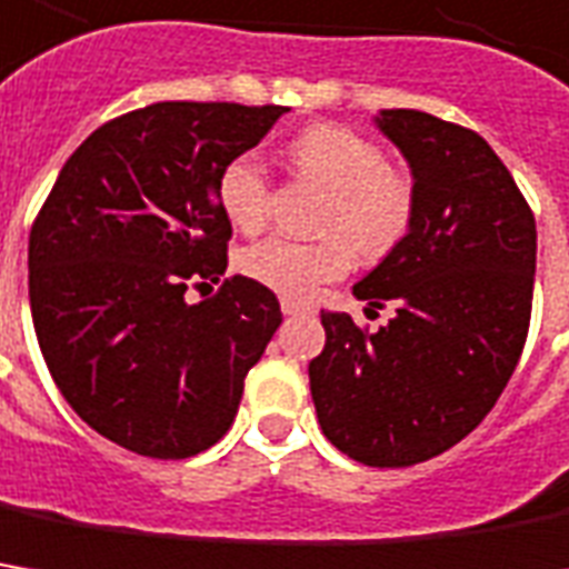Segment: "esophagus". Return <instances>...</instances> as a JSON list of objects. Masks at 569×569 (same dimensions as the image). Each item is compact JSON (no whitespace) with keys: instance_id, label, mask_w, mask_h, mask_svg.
Instances as JSON below:
<instances>
[{"instance_id":"1","label":"esophagus","mask_w":569,"mask_h":569,"mask_svg":"<svg viewBox=\"0 0 569 569\" xmlns=\"http://www.w3.org/2000/svg\"><path fill=\"white\" fill-rule=\"evenodd\" d=\"M281 312L284 316H300V312H312L307 303H300V300H291V297H281Z\"/></svg>"}]
</instances>
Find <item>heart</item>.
I'll use <instances>...</instances> for the list:
<instances>
[{
  "label": "heart",
  "instance_id": "1",
  "mask_svg": "<svg viewBox=\"0 0 569 569\" xmlns=\"http://www.w3.org/2000/svg\"><path fill=\"white\" fill-rule=\"evenodd\" d=\"M288 162L300 178L331 190L319 222L326 238H266L247 247L240 269L259 284L291 300H310L322 284L347 276L357 253L385 257L410 231L417 184L388 162L372 137L347 124H310L288 143ZM216 197L224 219L247 234L269 222L276 200L269 174L250 152L224 162Z\"/></svg>",
  "mask_w": 569,
  "mask_h": 569
}]
</instances>
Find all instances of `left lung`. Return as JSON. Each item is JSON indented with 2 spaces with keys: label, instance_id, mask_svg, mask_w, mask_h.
<instances>
[{
  "label": "left lung",
  "instance_id": "8db88e82",
  "mask_svg": "<svg viewBox=\"0 0 569 569\" xmlns=\"http://www.w3.org/2000/svg\"><path fill=\"white\" fill-rule=\"evenodd\" d=\"M379 128L413 169L417 212L353 293L376 310L395 303L398 316L369 331L347 312H322L310 391L338 451L366 467H413L470 436L520 363L536 219L470 128L417 109H385Z\"/></svg>",
  "mask_w": 569,
  "mask_h": 569
}]
</instances>
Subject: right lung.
Returning a JSON list of instances; mask_svg holds the SVG:
<instances>
[{
  "mask_svg": "<svg viewBox=\"0 0 569 569\" xmlns=\"http://www.w3.org/2000/svg\"><path fill=\"white\" fill-rule=\"evenodd\" d=\"M284 106L152 102L106 121L59 171L30 247V316L52 382L90 429L184 460L231 429L243 379L281 326L278 297L219 281L231 222L216 181Z\"/></svg>",
  "mask_w": 569,
  "mask_h": 569,
  "instance_id": "right-lung-1",
  "label": "right lung"
}]
</instances>
